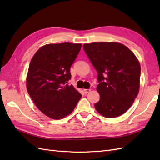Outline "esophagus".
I'll use <instances>...</instances> for the list:
<instances>
[{
  "mask_svg": "<svg viewBox=\"0 0 160 160\" xmlns=\"http://www.w3.org/2000/svg\"><path fill=\"white\" fill-rule=\"evenodd\" d=\"M90 91H91V89H84V93H85L86 94H87V93H89Z\"/></svg>",
  "mask_w": 160,
  "mask_h": 160,
  "instance_id": "obj_1",
  "label": "esophagus"
}]
</instances>
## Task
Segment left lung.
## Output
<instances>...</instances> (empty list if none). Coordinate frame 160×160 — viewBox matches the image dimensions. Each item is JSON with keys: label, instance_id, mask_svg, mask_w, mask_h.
<instances>
[{"label": "left lung", "instance_id": "obj_1", "mask_svg": "<svg viewBox=\"0 0 160 160\" xmlns=\"http://www.w3.org/2000/svg\"><path fill=\"white\" fill-rule=\"evenodd\" d=\"M83 49L98 72L100 98L95 108L105 118L120 116L131 107L138 94L141 67L138 58L118 42L84 44Z\"/></svg>", "mask_w": 160, "mask_h": 160}]
</instances>
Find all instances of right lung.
<instances>
[{"label":"right lung","mask_w":160,"mask_h":160,"mask_svg":"<svg viewBox=\"0 0 160 160\" xmlns=\"http://www.w3.org/2000/svg\"><path fill=\"white\" fill-rule=\"evenodd\" d=\"M81 44H48L37 51L30 62L27 89L42 113L60 120L70 114L82 97L68 81L70 68L81 49Z\"/></svg>","instance_id":"right-lung-1"}]
</instances>
